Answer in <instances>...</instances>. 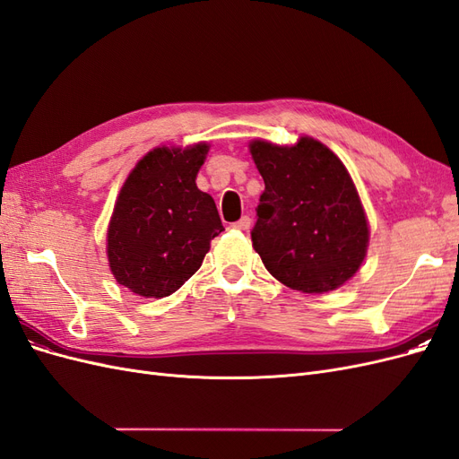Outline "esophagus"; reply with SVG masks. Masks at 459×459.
I'll return each mask as SVG.
<instances>
[{
    "label": "esophagus",
    "mask_w": 459,
    "mask_h": 459,
    "mask_svg": "<svg viewBox=\"0 0 459 459\" xmlns=\"http://www.w3.org/2000/svg\"><path fill=\"white\" fill-rule=\"evenodd\" d=\"M233 228H235V230H241V231L248 230V228H251V218H248V216L239 218V220L233 224Z\"/></svg>",
    "instance_id": "1"
}]
</instances>
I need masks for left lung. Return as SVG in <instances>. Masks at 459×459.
<instances>
[{
  "label": "left lung",
  "instance_id": "8db88e82",
  "mask_svg": "<svg viewBox=\"0 0 459 459\" xmlns=\"http://www.w3.org/2000/svg\"><path fill=\"white\" fill-rule=\"evenodd\" d=\"M264 191L253 247L266 270L302 293L341 287L364 262L369 230L344 164L312 137L293 147L251 143Z\"/></svg>",
  "mask_w": 459,
  "mask_h": 459
}]
</instances>
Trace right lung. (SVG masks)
I'll return each instance as SVG.
<instances>
[{
    "instance_id": "obj_1",
    "label": "right lung",
    "mask_w": 459,
    "mask_h": 459,
    "mask_svg": "<svg viewBox=\"0 0 459 459\" xmlns=\"http://www.w3.org/2000/svg\"><path fill=\"white\" fill-rule=\"evenodd\" d=\"M208 145L159 147L137 162L108 224L107 255L117 281L145 299L172 295L195 273L224 231L214 199L195 178Z\"/></svg>"
}]
</instances>
